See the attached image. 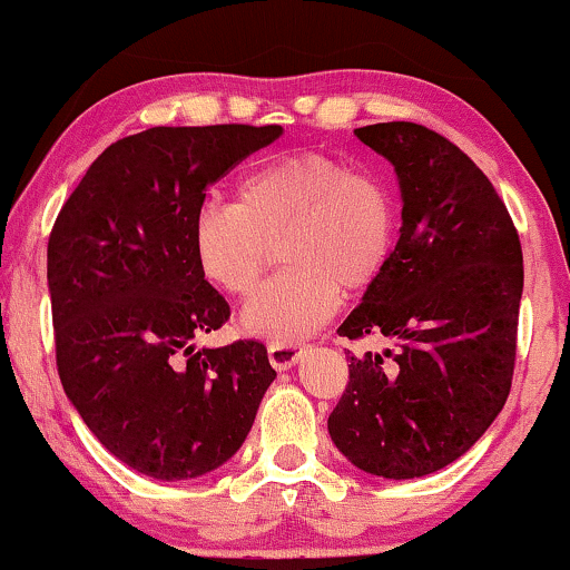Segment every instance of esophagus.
<instances>
[{
  "label": "esophagus",
  "mask_w": 570,
  "mask_h": 570,
  "mask_svg": "<svg viewBox=\"0 0 570 570\" xmlns=\"http://www.w3.org/2000/svg\"><path fill=\"white\" fill-rule=\"evenodd\" d=\"M305 355V344H268L271 365L276 371H289Z\"/></svg>",
  "instance_id": "esophagus-1"
}]
</instances>
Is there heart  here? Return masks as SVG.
I'll return each mask as SVG.
<instances>
[{
    "mask_svg": "<svg viewBox=\"0 0 570 570\" xmlns=\"http://www.w3.org/2000/svg\"><path fill=\"white\" fill-rule=\"evenodd\" d=\"M397 199L386 184L321 153L281 155L257 165L232 202H205L191 223L202 276L220 292L255 289L281 249L284 273L242 309V328L273 344L315 334L338 292L379 284L397 247Z\"/></svg>",
    "mask_w": 570,
    "mask_h": 570,
    "instance_id": "obj_1",
    "label": "heart"
}]
</instances>
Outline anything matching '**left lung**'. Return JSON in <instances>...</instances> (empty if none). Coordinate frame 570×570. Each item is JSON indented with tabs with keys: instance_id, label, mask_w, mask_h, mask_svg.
<instances>
[{
	"instance_id": "left-lung-1",
	"label": "left lung",
	"mask_w": 570,
	"mask_h": 570,
	"mask_svg": "<svg viewBox=\"0 0 570 570\" xmlns=\"http://www.w3.org/2000/svg\"><path fill=\"white\" fill-rule=\"evenodd\" d=\"M355 134L397 173L402 228L338 336L384 334L397 347L350 357L328 434L360 471L417 479L463 458L505 405L521 242L492 181L444 136L405 120Z\"/></svg>"
}]
</instances>
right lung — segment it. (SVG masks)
<instances>
[{"instance_id":"add662e5","label":"right lung","mask_w":570,"mask_h":570,"mask_svg":"<svg viewBox=\"0 0 570 570\" xmlns=\"http://www.w3.org/2000/svg\"><path fill=\"white\" fill-rule=\"evenodd\" d=\"M281 126H157L110 144L57 215L47 247L57 371L120 463L197 479L236 455L276 379L261 342L194 347L228 321L191 252L205 189Z\"/></svg>"}]
</instances>
